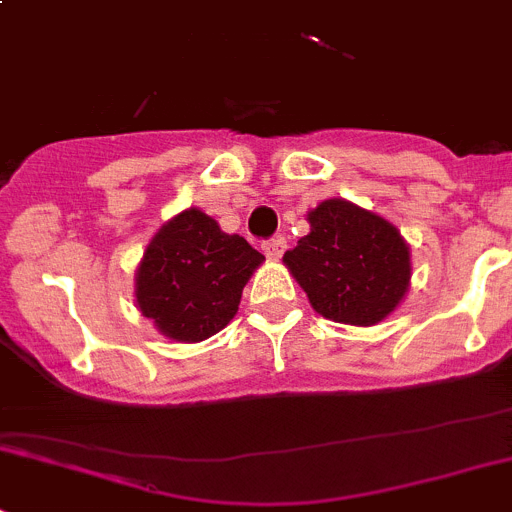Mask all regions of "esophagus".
<instances>
[{
    "mask_svg": "<svg viewBox=\"0 0 512 512\" xmlns=\"http://www.w3.org/2000/svg\"><path fill=\"white\" fill-rule=\"evenodd\" d=\"M286 239H283V236H273V239H266L261 244V249H263V254H266L268 258H273V261H276V258H281L283 256V251H286Z\"/></svg>",
    "mask_w": 512,
    "mask_h": 512,
    "instance_id": "1",
    "label": "esophagus"
}]
</instances>
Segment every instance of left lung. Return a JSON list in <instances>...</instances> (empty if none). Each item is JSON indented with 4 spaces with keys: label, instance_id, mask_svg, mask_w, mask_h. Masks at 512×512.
Segmentation results:
<instances>
[{
    "label": "left lung",
    "instance_id": "obj_1",
    "mask_svg": "<svg viewBox=\"0 0 512 512\" xmlns=\"http://www.w3.org/2000/svg\"><path fill=\"white\" fill-rule=\"evenodd\" d=\"M310 234L283 261L323 318L374 325L404 298L412 278L409 246L389 221L345 199L308 214Z\"/></svg>",
    "mask_w": 512,
    "mask_h": 512
}]
</instances>
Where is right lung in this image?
<instances>
[{"instance_id":"add662e5","label":"right lung","mask_w":512,"mask_h":512,"mask_svg":"<svg viewBox=\"0 0 512 512\" xmlns=\"http://www.w3.org/2000/svg\"><path fill=\"white\" fill-rule=\"evenodd\" d=\"M263 254L212 217L187 209L167 221L138 268V305L162 335L199 342L229 325Z\"/></svg>"}]
</instances>
